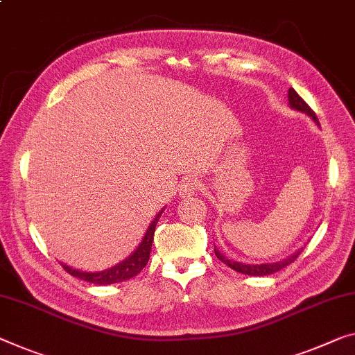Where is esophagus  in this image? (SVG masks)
I'll return each mask as SVG.
<instances>
[{"label": "esophagus", "instance_id": "1", "mask_svg": "<svg viewBox=\"0 0 355 355\" xmlns=\"http://www.w3.org/2000/svg\"><path fill=\"white\" fill-rule=\"evenodd\" d=\"M200 190V182L196 181V179H185V181L181 184V187H179V195L182 196V198H190V196L196 195V192Z\"/></svg>", "mask_w": 355, "mask_h": 355}]
</instances>
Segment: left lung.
<instances>
[{"mask_svg":"<svg viewBox=\"0 0 355 355\" xmlns=\"http://www.w3.org/2000/svg\"><path fill=\"white\" fill-rule=\"evenodd\" d=\"M288 103H291V106L293 109H298V111L302 112H306L309 117L314 119V122H318V117H315V112L313 111L308 106V103L303 100L302 96H300L295 90L293 89H288ZM214 252L217 255V259H219L220 261H223L227 266H230L232 270L238 271V272H243V275H249V276H268V275H272V272L279 271L282 268H286L287 265H291L292 261H295L298 259V255L302 254V250H298L297 254H293L292 257L286 259L284 261H279V263H263V265H248V263H239V261H234V260H230L227 257H223V254H220L219 250L214 249Z\"/></svg>","mask_w":355,"mask_h":355,"instance_id":"left-lung-1","label":"left lung"}]
</instances>
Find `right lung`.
<instances>
[{"instance_id":"right-lung-1","label":"right lung","mask_w":355,"mask_h":355,"mask_svg":"<svg viewBox=\"0 0 355 355\" xmlns=\"http://www.w3.org/2000/svg\"><path fill=\"white\" fill-rule=\"evenodd\" d=\"M160 216H162V212L155 217L154 222L150 223V227L147 228V233L143 239V243L139 244V248L136 249L127 260H123L122 263H119L116 266H112V268L100 271V272H85V271L73 270L71 266L62 263L63 270L69 272L71 276L79 277V279L92 282V284H98V286L116 284V282L132 279V277H135L136 275H139L141 270H143L147 265V261H149L152 241H154L155 227H157V222H159V219H160Z\"/></svg>"}]
</instances>
